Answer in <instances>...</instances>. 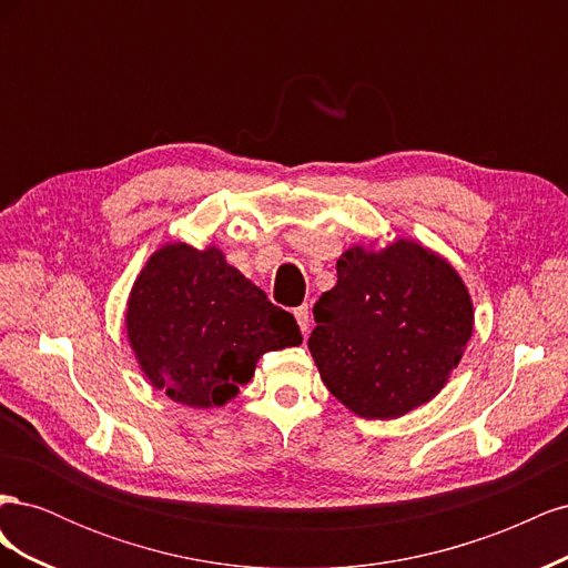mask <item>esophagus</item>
<instances>
[{
  "label": "esophagus",
  "mask_w": 568,
  "mask_h": 568,
  "mask_svg": "<svg viewBox=\"0 0 568 568\" xmlns=\"http://www.w3.org/2000/svg\"><path fill=\"white\" fill-rule=\"evenodd\" d=\"M294 315H296V320H298V326H301L303 334H305L307 329H311V307H307V305H298L296 311H294Z\"/></svg>",
  "instance_id": "obj_1"
}]
</instances>
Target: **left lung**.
<instances>
[{
	"label": "left lung",
	"mask_w": 568,
	"mask_h": 568,
	"mask_svg": "<svg viewBox=\"0 0 568 568\" xmlns=\"http://www.w3.org/2000/svg\"><path fill=\"white\" fill-rule=\"evenodd\" d=\"M313 307L307 338L324 386L363 419H398L448 384L474 332V303L448 257L415 242L355 244Z\"/></svg>",
	"instance_id": "8db88e82"
}]
</instances>
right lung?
Masks as SVG:
<instances>
[{
	"instance_id": "right-lung-1",
	"label": "right lung",
	"mask_w": 568,
	"mask_h": 568,
	"mask_svg": "<svg viewBox=\"0 0 568 568\" xmlns=\"http://www.w3.org/2000/svg\"><path fill=\"white\" fill-rule=\"evenodd\" d=\"M125 332L146 382L189 407H220L253 379L267 351L303 341L294 315L272 305L215 244L168 242L130 288Z\"/></svg>"
}]
</instances>
